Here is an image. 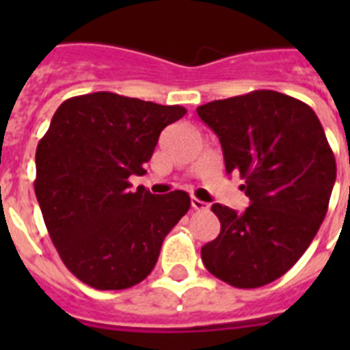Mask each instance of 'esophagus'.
Segmentation results:
<instances>
[{
    "instance_id": "esophagus-1",
    "label": "esophagus",
    "mask_w": 350,
    "mask_h": 350,
    "mask_svg": "<svg viewBox=\"0 0 350 350\" xmlns=\"http://www.w3.org/2000/svg\"><path fill=\"white\" fill-rule=\"evenodd\" d=\"M191 207L194 208V211H202V208L207 207V203L202 202V200H198V198H192V200H191Z\"/></svg>"
}]
</instances>
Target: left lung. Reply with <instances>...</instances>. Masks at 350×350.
<instances>
[{"instance_id":"obj_1","label":"left lung","mask_w":350,"mask_h":350,"mask_svg":"<svg viewBox=\"0 0 350 350\" xmlns=\"http://www.w3.org/2000/svg\"><path fill=\"white\" fill-rule=\"evenodd\" d=\"M219 137L227 174L238 172L250 205L214 203L221 230L202 247L207 271L238 288L283 276L325 218L336 159L314 111L274 90H254L196 109Z\"/></svg>"}]
</instances>
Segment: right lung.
<instances>
[{
    "instance_id": "1",
    "label": "right lung",
    "mask_w": 350,
    "mask_h": 350,
    "mask_svg": "<svg viewBox=\"0 0 350 350\" xmlns=\"http://www.w3.org/2000/svg\"><path fill=\"white\" fill-rule=\"evenodd\" d=\"M180 105L92 92L57 107L36 148L34 191L46 230L74 276L98 291L143 282L161 243L191 207L183 191L154 196L129 178L145 174Z\"/></svg>"
}]
</instances>
